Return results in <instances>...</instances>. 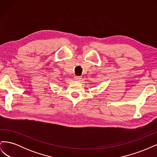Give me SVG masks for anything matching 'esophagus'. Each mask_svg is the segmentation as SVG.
Instances as JSON below:
<instances>
[{
  "mask_svg": "<svg viewBox=\"0 0 157 157\" xmlns=\"http://www.w3.org/2000/svg\"><path fill=\"white\" fill-rule=\"evenodd\" d=\"M81 79H82V77H80V76H75L74 77V80L75 81H79V80H80Z\"/></svg>",
  "mask_w": 157,
  "mask_h": 157,
  "instance_id": "esophagus-1",
  "label": "esophagus"
}]
</instances>
